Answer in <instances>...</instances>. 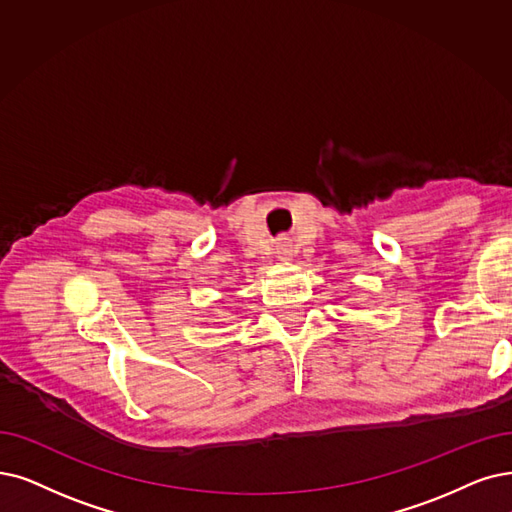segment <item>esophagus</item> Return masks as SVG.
Listing matches in <instances>:
<instances>
[{"mask_svg":"<svg viewBox=\"0 0 512 512\" xmlns=\"http://www.w3.org/2000/svg\"><path fill=\"white\" fill-rule=\"evenodd\" d=\"M294 243H292V239L290 237H281L277 243H275V254H277V258L279 260H283V262H288V260H292L294 258Z\"/></svg>","mask_w":512,"mask_h":512,"instance_id":"obj_1","label":"esophagus"}]
</instances>
